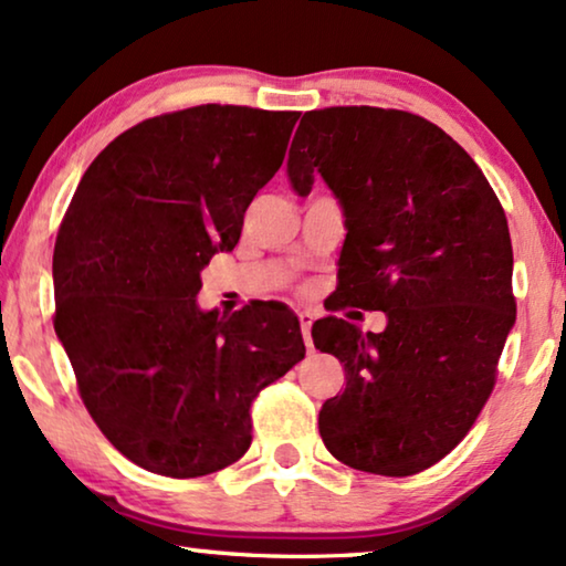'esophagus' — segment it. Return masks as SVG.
<instances>
[{
  "mask_svg": "<svg viewBox=\"0 0 566 566\" xmlns=\"http://www.w3.org/2000/svg\"><path fill=\"white\" fill-rule=\"evenodd\" d=\"M298 322H301V335H304V343L308 350H312L314 343H312V324H314V312H308V308H304V312H298Z\"/></svg>",
  "mask_w": 566,
  "mask_h": 566,
  "instance_id": "obj_1",
  "label": "esophagus"
}]
</instances>
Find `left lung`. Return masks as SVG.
<instances>
[{"mask_svg": "<svg viewBox=\"0 0 566 566\" xmlns=\"http://www.w3.org/2000/svg\"><path fill=\"white\" fill-rule=\"evenodd\" d=\"M322 175L345 216L332 308L384 312L363 332L324 316L316 350L345 363L319 432L347 467L412 476L461 443L515 324L513 244L476 161L436 123L384 107L304 113L289 151L301 198Z\"/></svg>", "mask_w": 566, "mask_h": 566, "instance_id": "1", "label": "left lung"}]
</instances>
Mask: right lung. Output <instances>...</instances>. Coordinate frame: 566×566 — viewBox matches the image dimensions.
Here are the masks:
<instances>
[{
  "label": "right lung",
  "mask_w": 566,
  "mask_h": 566,
  "mask_svg": "<svg viewBox=\"0 0 566 566\" xmlns=\"http://www.w3.org/2000/svg\"><path fill=\"white\" fill-rule=\"evenodd\" d=\"M298 113L198 105L128 128L80 180L53 250L56 335L84 407L136 467L213 474L252 443L250 405L306 355L296 314L198 306L281 169Z\"/></svg>",
  "instance_id": "1"
}]
</instances>
